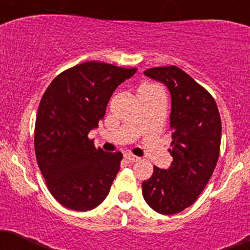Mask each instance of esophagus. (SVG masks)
Instances as JSON below:
<instances>
[{
    "instance_id": "1",
    "label": "esophagus",
    "mask_w": 250,
    "mask_h": 250,
    "mask_svg": "<svg viewBox=\"0 0 250 250\" xmlns=\"http://www.w3.org/2000/svg\"><path fill=\"white\" fill-rule=\"evenodd\" d=\"M125 158L127 159V161H129V162H131V163H134V162H139L140 159V157H137V156H135V154H132V153H125Z\"/></svg>"
}]
</instances>
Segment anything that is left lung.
Instances as JSON below:
<instances>
[{"label": "left lung", "mask_w": 250, "mask_h": 250, "mask_svg": "<svg viewBox=\"0 0 250 250\" xmlns=\"http://www.w3.org/2000/svg\"><path fill=\"white\" fill-rule=\"evenodd\" d=\"M145 75L165 83L172 96L173 162L169 169L154 166L153 174L142 183V195L156 212L174 215L191 206L210 180L222 124L213 97L182 68L152 67Z\"/></svg>", "instance_id": "8db88e82"}]
</instances>
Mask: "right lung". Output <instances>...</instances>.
Masks as SVG:
<instances>
[{
	"label": "right lung",
	"mask_w": 250,
	"mask_h": 250,
	"mask_svg": "<svg viewBox=\"0 0 250 250\" xmlns=\"http://www.w3.org/2000/svg\"><path fill=\"white\" fill-rule=\"evenodd\" d=\"M136 70L87 61L56 76L42 94L34 129L37 162L49 191L70 210H93L109 194L123 154L96 148L88 134L104 118L116 87Z\"/></svg>",
	"instance_id": "right-lung-1"
}]
</instances>
